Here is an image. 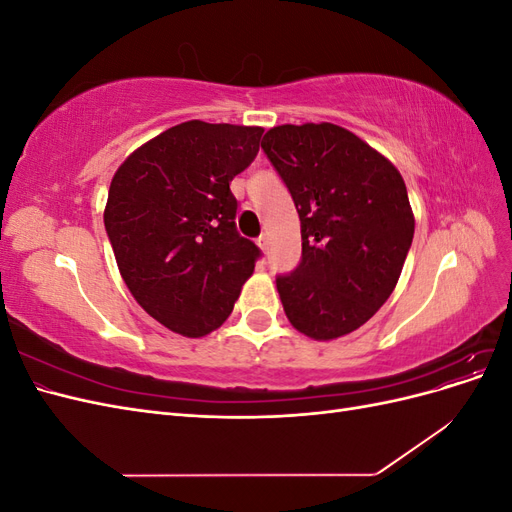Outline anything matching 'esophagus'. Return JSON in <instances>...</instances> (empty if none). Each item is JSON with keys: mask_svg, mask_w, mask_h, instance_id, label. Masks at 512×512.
Masks as SVG:
<instances>
[{"mask_svg": "<svg viewBox=\"0 0 512 512\" xmlns=\"http://www.w3.org/2000/svg\"><path fill=\"white\" fill-rule=\"evenodd\" d=\"M258 247H260V250L265 252V254L269 252V237H267V235H260V237H258Z\"/></svg>", "mask_w": 512, "mask_h": 512, "instance_id": "obj_1", "label": "esophagus"}]
</instances>
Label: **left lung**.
Wrapping results in <instances>:
<instances>
[{
	"mask_svg": "<svg viewBox=\"0 0 512 512\" xmlns=\"http://www.w3.org/2000/svg\"><path fill=\"white\" fill-rule=\"evenodd\" d=\"M262 149L301 220L303 256L275 280L290 324L329 342L348 335L391 297L414 237L399 170L335 123L277 126Z\"/></svg>",
	"mask_w": 512,
	"mask_h": 512,
	"instance_id": "1",
	"label": "left lung"
}]
</instances>
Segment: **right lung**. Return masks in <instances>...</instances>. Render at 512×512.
Segmentation results:
<instances>
[{"mask_svg": "<svg viewBox=\"0 0 512 512\" xmlns=\"http://www.w3.org/2000/svg\"><path fill=\"white\" fill-rule=\"evenodd\" d=\"M262 128L185 121L132 151L104 209L123 282L166 329L203 337L230 316L258 247L237 226L230 181L250 166Z\"/></svg>", "mask_w": 512, "mask_h": 512, "instance_id": "right-lung-1", "label": "right lung"}]
</instances>
